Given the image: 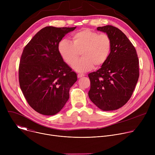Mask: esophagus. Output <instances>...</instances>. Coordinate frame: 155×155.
<instances>
[{"instance_id": "34e87169", "label": "esophagus", "mask_w": 155, "mask_h": 155, "mask_svg": "<svg viewBox=\"0 0 155 155\" xmlns=\"http://www.w3.org/2000/svg\"><path fill=\"white\" fill-rule=\"evenodd\" d=\"M84 76V74H78L77 75L78 78H81V77H83Z\"/></svg>"}]
</instances>
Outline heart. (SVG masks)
<instances>
[{
    "instance_id": "1",
    "label": "heart",
    "mask_w": 155,
    "mask_h": 155,
    "mask_svg": "<svg viewBox=\"0 0 155 155\" xmlns=\"http://www.w3.org/2000/svg\"><path fill=\"white\" fill-rule=\"evenodd\" d=\"M112 48L110 37L99 34L89 29H83L72 35V42L62 40L58 44V51L66 63L72 65L78 58L79 52L82 58L72 66L78 72H85L94 67L104 64L107 60Z\"/></svg>"
}]
</instances>
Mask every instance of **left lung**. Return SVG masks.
Masks as SVG:
<instances>
[{
  "mask_svg": "<svg viewBox=\"0 0 155 155\" xmlns=\"http://www.w3.org/2000/svg\"><path fill=\"white\" fill-rule=\"evenodd\" d=\"M97 30L110 37L112 48L101 68L88 74V96L101 110L111 111L125 105L133 93L139 77V59L134 47L121 30L110 25Z\"/></svg>",
  "mask_w": 155,
  "mask_h": 155,
  "instance_id": "obj_1",
  "label": "left lung"
}]
</instances>
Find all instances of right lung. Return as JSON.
Here are the masks:
<instances>
[{"label": "right lung", "mask_w": 155, "mask_h": 155, "mask_svg": "<svg viewBox=\"0 0 155 155\" xmlns=\"http://www.w3.org/2000/svg\"><path fill=\"white\" fill-rule=\"evenodd\" d=\"M74 28L47 26L39 31L25 47L19 66V82L28 103L38 113L54 115L69 98L77 80L75 72L58 51V44Z\"/></svg>", "instance_id": "add662e5"}]
</instances>
